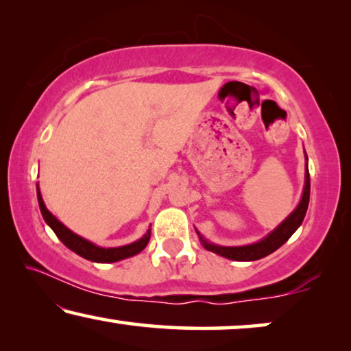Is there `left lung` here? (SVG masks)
<instances>
[{"label": "left lung", "instance_id": "left-lung-1", "mask_svg": "<svg viewBox=\"0 0 351 351\" xmlns=\"http://www.w3.org/2000/svg\"><path fill=\"white\" fill-rule=\"evenodd\" d=\"M308 201H310V172H308V166H306L304 196H302L300 203L297 206L294 213H292L289 217H287L285 222L275 230V232H271L265 239H262V241H258L256 244H249V246L225 247V246H215V244H209L203 241L204 247L208 249V251L219 254V256L232 258V261L246 262V261H258V258L267 257L268 254L275 252L278 247H281L282 244L292 237V233L300 227V223L304 222L306 209H308Z\"/></svg>", "mask_w": 351, "mask_h": 351}]
</instances>
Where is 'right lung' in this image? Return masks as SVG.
<instances>
[{
    "instance_id": "right-lung-1",
    "label": "right lung",
    "mask_w": 351,
    "mask_h": 351,
    "mask_svg": "<svg viewBox=\"0 0 351 351\" xmlns=\"http://www.w3.org/2000/svg\"><path fill=\"white\" fill-rule=\"evenodd\" d=\"M36 191H38V204H40L43 219L46 220V223L49 225L52 230H54L57 238H59L66 247L78 254V256L88 258V261L102 262V263L121 261V258L132 257L141 251H143L148 244V241H150V232H147L145 237L141 238L136 243L128 244V246L108 247V249L95 246V244L86 241L84 238H81V237H78V234H75L73 232H70V230L66 228L64 223H60L59 220H57L54 215H52L49 210L46 209L45 201H43V198H41V193H40V190H38V186H36Z\"/></svg>"
}]
</instances>
